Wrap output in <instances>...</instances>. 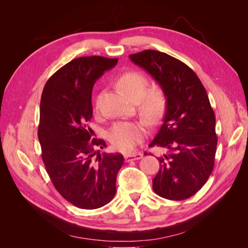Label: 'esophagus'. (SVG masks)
<instances>
[{
    "mask_svg": "<svg viewBox=\"0 0 248 248\" xmlns=\"http://www.w3.org/2000/svg\"><path fill=\"white\" fill-rule=\"evenodd\" d=\"M142 157V153L139 152V153H132V154H127L125 155V160L126 162H129L132 160H137V159H140Z\"/></svg>",
    "mask_w": 248,
    "mask_h": 248,
    "instance_id": "esophagus-1",
    "label": "esophagus"
}]
</instances>
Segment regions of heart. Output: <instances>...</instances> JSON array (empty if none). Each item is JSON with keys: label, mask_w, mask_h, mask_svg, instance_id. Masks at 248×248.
<instances>
[{"label": "heart", "mask_w": 248, "mask_h": 248, "mask_svg": "<svg viewBox=\"0 0 248 248\" xmlns=\"http://www.w3.org/2000/svg\"><path fill=\"white\" fill-rule=\"evenodd\" d=\"M117 87L131 101H137L140 114L151 123H156L162 117L167 108V96L160 87L147 90L149 80L145 74L138 71H127L119 76ZM149 130L144 120L136 122H119L109 130L108 139L118 151L130 152L145 139Z\"/></svg>", "instance_id": "obj_1"}]
</instances>
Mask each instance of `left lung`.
Listing matches in <instances>:
<instances>
[{"label": "left lung", "mask_w": 248, "mask_h": 248, "mask_svg": "<svg viewBox=\"0 0 248 248\" xmlns=\"http://www.w3.org/2000/svg\"><path fill=\"white\" fill-rule=\"evenodd\" d=\"M129 58L151 74L167 96L163 122L149 145L167 149L157 158L160 164L153 190L170 201L188 199L205 185L214 167L215 115L206 89L191 68L164 52L147 49Z\"/></svg>", "instance_id": "8db88e82"}]
</instances>
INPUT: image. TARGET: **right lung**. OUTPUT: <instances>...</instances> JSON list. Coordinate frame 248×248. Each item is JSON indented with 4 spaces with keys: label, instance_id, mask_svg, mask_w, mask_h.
I'll return each instance as SVG.
<instances>
[{
    "label": "right lung",
    "instance_id": "add662e5",
    "mask_svg": "<svg viewBox=\"0 0 248 248\" xmlns=\"http://www.w3.org/2000/svg\"><path fill=\"white\" fill-rule=\"evenodd\" d=\"M118 59L80 57L61 67L44 86L38 139L41 156L55 188L70 204L92 210L108 204L116 194L122 154H101L107 147L91 140L92 90Z\"/></svg>",
    "mask_w": 248,
    "mask_h": 248
}]
</instances>
